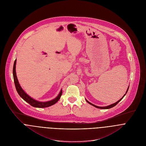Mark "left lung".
Instances as JSON below:
<instances>
[{"label":"left lung","mask_w":146,"mask_h":146,"mask_svg":"<svg viewBox=\"0 0 146 146\" xmlns=\"http://www.w3.org/2000/svg\"><path fill=\"white\" fill-rule=\"evenodd\" d=\"M129 87H128V89H127V91H126V93H125V94L123 96V98H121L119 101H117V102H115V103H114V104H110V105H109V106H105V107H99V106H96V105H94V104H92V103H90L89 101H87L86 99V102L88 103H89L90 104H91L92 106H94V107H95V108H98V109H110V108H113V107H114L115 105H117V103L119 102H120L121 100H122V99L124 98V96L126 94V93H127V91H128V90H129Z\"/></svg>","instance_id":"obj_1"}]
</instances>
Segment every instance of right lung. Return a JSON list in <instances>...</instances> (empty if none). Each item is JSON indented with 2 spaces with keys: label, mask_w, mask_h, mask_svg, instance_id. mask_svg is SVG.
I'll return each mask as SVG.
<instances>
[{
  "label": "right lung",
  "mask_w": 146,
  "mask_h": 146,
  "mask_svg": "<svg viewBox=\"0 0 146 146\" xmlns=\"http://www.w3.org/2000/svg\"><path fill=\"white\" fill-rule=\"evenodd\" d=\"M16 59L15 60V61L14 62L13 69V75L14 82H15L16 89V90H17L18 94L25 102L28 103L29 104H31L32 106L35 107V108H47V107L51 106L59 101V100L60 99V97L62 94V90H61L59 95H58L55 99H54L50 101L45 102L37 101V100L33 99V98H32L31 97L29 96L28 94H27L24 92V90L22 89L21 86H20V84H19V82H18L17 76H16Z\"/></svg>",
  "instance_id": "right-lung-1"
}]
</instances>
